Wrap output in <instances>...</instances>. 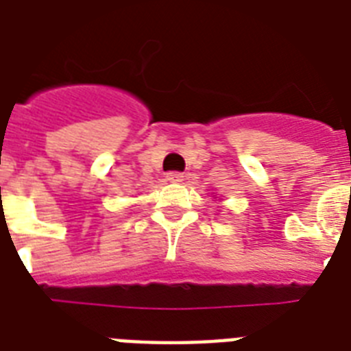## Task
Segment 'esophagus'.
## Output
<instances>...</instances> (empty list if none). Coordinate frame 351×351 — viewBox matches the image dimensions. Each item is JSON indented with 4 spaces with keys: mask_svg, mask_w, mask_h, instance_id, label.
I'll list each match as a JSON object with an SVG mask.
<instances>
[{
    "mask_svg": "<svg viewBox=\"0 0 351 351\" xmlns=\"http://www.w3.org/2000/svg\"><path fill=\"white\" fill-rule=\"evenodd\" d=\"M167 182H173V184H178V182L184 180V175L182 173H178V171H171V173H167Z\"/></svg>",
    "mask_w": 351,
    "mask_h": 351,
    "instance_id": "1",
    "label": "esophagus"
}]
</instances>
